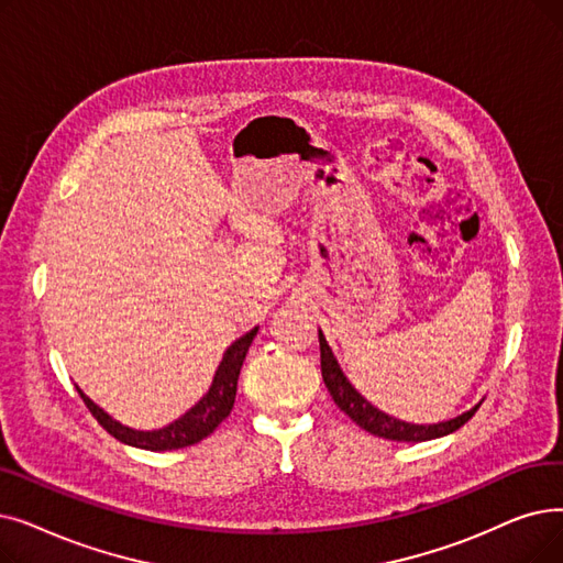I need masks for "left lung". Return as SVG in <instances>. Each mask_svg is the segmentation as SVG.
<instances>
[{
  "mask_svg": "<svg viewBox=\"0 0 563 563\" xmlns=\"http://www.w3.org/2000/svg\"><path fill=\"white\" fill-rule=\"evenodd\" d=\"M320 363H322V377L324 384L329 388V394L333 398V402L347 413V417L363 428L365 432L384 437V439H394V442H428V439H437V437H444L455 432L457 428H462L467 423L478 405L470 411H464L462 417H455L451 421L444 423H434V426H413V423H405L398 421L394 417H388V413L379 411L377 407H373L368 400H365L358 390L347 382V377L342 375L338 361L333 358L331 347L327 345V340L320 331Z\"/></svg>",
  "mask_w": 563,
  "mask_h": 563,
  "instance_id": "8db88e82",
  "label": "left lung"
}]
</instances>
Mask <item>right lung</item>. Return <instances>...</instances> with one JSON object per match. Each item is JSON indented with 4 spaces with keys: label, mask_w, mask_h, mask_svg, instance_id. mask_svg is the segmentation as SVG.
<instances>
[{
    "label": "right lung",
    "mask_w": 563,
    "mask_h": 563,
    "mask_svg": "<svg viewBox=\"0 0 563 563\" xmlns=\"http://www.w3.org/2000/svg\"><path fill=\"white\" fill-rule=\"evenodd\" d=\"M255 333H257V327L232 342L228 352L223 354L221 365H218L209 394L192 409H188L181 419H177L175 423H169L161 430H152V432L131 430L126 426L117 423L114 419H110L108 413L101 407H96L80 388H78V394L85 400L87 409L91 411V417L103 426V430H108L114 439H119L121 444L146 449V451H173V449L198 444L230 417V411L234 407V398H236V382H239L241 365H243V358H246V354H249V347H251Z\"/></svg>",
    "instance_id": "1"
}]
</instances>
